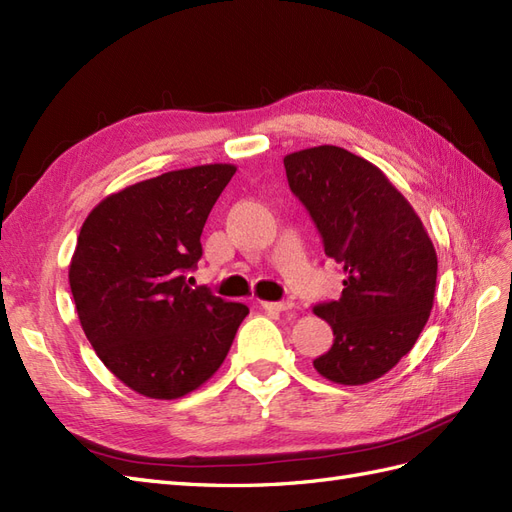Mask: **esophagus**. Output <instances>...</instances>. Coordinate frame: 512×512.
Segmentation results:
<instances>
[{"label":"esophagus","instance_id":"34e87169","mask_svg":"<svg viewBox=\"0 0 512 512\" xmlns=\"http://www.w3.org/2000/svg\"><path fill=\"white\" fill-rule=\"evenodd\" d=\"M261 307H264L266 311H272V313H281V311H287V309H292V303L290 300H279V303H261Z\"/></svg>","mask_w":512,"mask_h":512}]
</instances>
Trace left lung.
<instances>
[{"label": "left lung", "mask_w": 512, "mask_h": 512, "mask_svg": "<svg viewBox=\"0 0 512 512\" xmlns=\"http://www.w3.org/2000/svg\"><path fill=\"white\" fill-rule=\"evenodd\" d=\"M283 164L326 257L346 274L342 296L313 307L335 335L313 368L339 385L372 383L415 346L428 322L435 246L411 203L363 157L322 144L285 155Z\"/></svg>", "instance_id": "1"}]
</instances>
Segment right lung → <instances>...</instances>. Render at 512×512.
<instances>
[{"label": "right lung", "instance_id": "obj_1", "mask_svg": "<svg viewBox=\"0 0 512 512\" xmlns=\"http://www.w3.org/2000/svg\"><path fill=\"white\" fill-rule=\"evenodd\" d=\"M233 173L205 164L134 183L103 199L77 235L69 283L82 329L103 365L147 398L201 387L248 316L246 305L186 279Z\"/></svg>", "mask_w": 512, "mask_h": 512}]
</instances>
